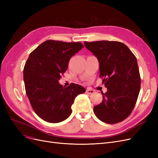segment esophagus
Here are the masks:
<instances>
[{
	"label": "esophagus",
	"mask_w": 158,
	"mask_h": 158,
	"mask_svg": "<svg viewBox=\"0 0 158 158\" xmlns=\"http://www.w3.org/2000/svg\"><path fill=\"white\" fill-rule=\"evenodd\" d=\"M86 92L88 94H94V92H95V91L94 90H93V89H86Z\"/></svg>",
	"instance_id": "34e87169"
}]
</instances>
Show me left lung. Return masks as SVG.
Instances as JSON below:
<instances>
[{"mask_svg":"<svg viewBox=\"0 0 158 158\" xmlns=\"http://www.w3.org/2000/svg\"><path fill=\"white\" fill-rule=\"evenodd\" d=\"M97 57L99 77L107 88L101 103L94 112L102 121L115 124L125 120L135 107L140 89L141 79L137 60L128 47L121 42L84 41Z\"/></svg>","mask_w":158,"mask_h":158,"instance_id":"8db88e82","label":"left lung"}]
</instances>
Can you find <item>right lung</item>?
Segmentation results:
<instances>
[{"instance_id":"right-lung-1","label":"right lung","mask_w":158,"mask_h":158,"mask_svg":"<svg viewBox=\"0 0 158 158\" xmlns=\"http://www.w3.org/2000/svg\"><path fill=\"white\" fill-rule=\"evenodd\" d=\"M83 47L80 42L47 40L28 57L23 68L26 92L33 111L45 121H64L70 115L75 98L85 92L78 84L65 88L59 82L71 57Z\"/></svg>"}]
</instances>
